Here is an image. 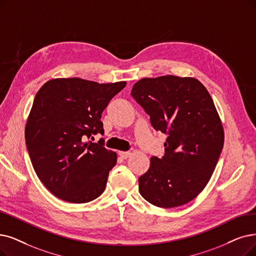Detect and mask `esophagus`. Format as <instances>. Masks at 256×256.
<instances>
[{
	"label": "esophagus",
	"instance_id": "1",
	"mask_svg": "<svg viewBox=\"0 0 256 256\" xmlns=\"http://www.w3.org/2000/svg\"><path fill=\"white\" fill-rule=\"evenodd\" d=\"M118 154L122 158H128L130 156H131V152L130 151H120Z\"/></svg>",
	"mask_w": 256,
	"mask_h": 256
}]
</instances>
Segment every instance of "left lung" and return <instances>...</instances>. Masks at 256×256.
<instances>
[{
    "label": "left lung",
    "instance_id": "left-lung-1",
    "mask_svg": "<svg viewBox=\"0 0 256 256\" xmlns=\"http://www.w3.org/2000/svg\"><path fill=\"white\" fill-rule=\"evenodd\" d=\"M131 96L167 136L165 154L152 156L138 178L140 196L160 208L196 198L208 184L224 146V129L212 98L200 80L165 76L142 78Z\"/></svg>",
    "mask_w": 256,
    "mask_h": 256
}]
</instances>
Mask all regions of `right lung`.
<instances>
[{"label": "right lung", "instance_id": "1", "mask_svg": "<svg viewBox=\"0 0 256 256\" xmlns=\"http://www.w3.org/2000/svg\"><path fill=\"white\" fill-rule=\"evenodd\" d=\"M126 82L98 84L78 78L45 83L34 98L25 128L34 169L56 198L88 202L104 192L116 153L105 148L102 112Z\"/></svg>", "mask_w": 256, "mask_h": 256}]
</instances>
